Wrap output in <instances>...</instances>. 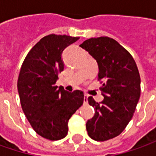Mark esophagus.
Masks as SVG:
<instances>
[{"instance_id": "obj_1", "label": "esophagus", "mask_w": 156, "mask_h": 156, "mask_svg": "<svg viewBox=\"0 0 156 156\" xmlns=\"http://www.w3.org/2000/svg\"><path fill=\"white\" fill-rule=\"evenodd\" d=\"M87 97H88V96H87V94H85V95H84V99H83V102H84L85 104H86V103H87Z\"/></svg>"}]
</instances>
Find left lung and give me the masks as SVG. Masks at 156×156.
Segmentation results:
<instances>
[{
    "mask_svg": "<svg viewBox=\"0 0 156 156\" xmlns=\"http://www.w3.org/2000/svg\"><path fill=\"white\" fill-rule=\"evenodd\" d=\"M81 48L98 64V81L104 99L96 102L87 98L94 115L86 124L87 134L94 141H104L119 135L135 113L141 95V77L134 58L115 40L102 36L83 41Z\"/></svg>",
    "mask_w": 156,
    "mask_h": 156,
    "instance_id": "left-lung-1",
    "label": "left lung"
}]
</instances>
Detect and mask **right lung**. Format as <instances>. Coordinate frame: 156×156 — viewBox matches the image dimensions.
Here are the masks:
<instances>
[{
  "mask_svg": "<svg viewBox=\"0 0 156 156\" xmlns=\"http://www.w3.org/2000/svg\"><path fill=\"white\" fill-rule=\"evenodd\" d=\"M79 37L48 34L28 52L22 63L17 88L22 110L34 130L50 141L64 138L68 122L81 105L84 94L55 86L63 71V50Z\"/></svg>",
  "mask_w": 156,
  "mask_h": 156,
  "instance_id": "obj_1",
  "label": "right lung"
}]
</instances>
